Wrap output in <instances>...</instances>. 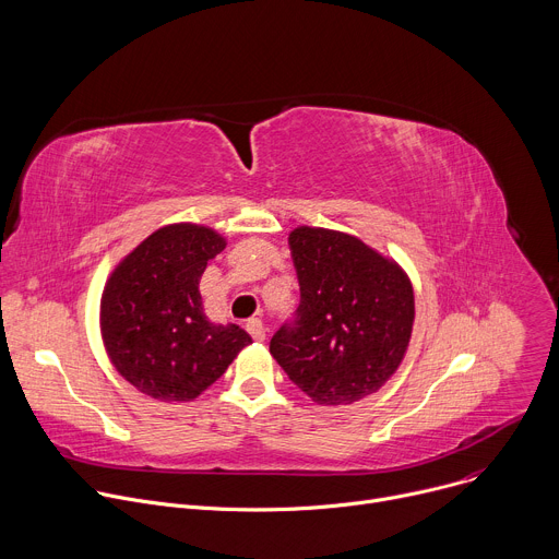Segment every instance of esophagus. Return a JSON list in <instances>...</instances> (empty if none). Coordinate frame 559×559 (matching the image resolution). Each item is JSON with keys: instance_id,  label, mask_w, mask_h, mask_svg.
Segmentation results:
<instances>
[{"instance_id": "obj_1", "label": "esophagus", "mask_w": 559, "mask_h": 559, "mask_svg": "<svg viewBox=\"0 0 559 559\" xmlns=\"http://www.w3.org/2000/svg\"><path fill=\"white\" fill-rule=\"evenodd\" d=\"M246 330L250 332V336H252L257 343L265 341V328H263L261 318H250V321L246 323Z\"/></svg>"}]
</instances>
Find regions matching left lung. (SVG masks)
I'll return each mask as SVG.
<instances>
[{"label": "left lung", "mask_w": 559, "mask_h": 559, "mask_svg": "<svg viewBox=\"0 0 559 559\" xmlns=\"http://www.w3.org/2000/svg\"><path fill=\"white\" fill-rule=\"evenodd\" d=\"M300 285L292 323L270 354L316 405H352L376 393L401 367L414 330L407 272L360 238L300 225L289 231Z\"/></svg>", "instance_id": "1"}]
</instances>
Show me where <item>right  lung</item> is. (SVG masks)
<instances>
[{
    "label": "right lung",
    "mask_w": 559,
    "mask_h": 559,
    "mask_svg": "<svg viewBox=\"0 0 559 559\" xmlns=\"http://www.w3.org/2000/svg\"><path fill=\"white\" fill-rule=\"evenodd\" d=\"M225 238L207 225L152 231L108 276L99 325L115 369L162 403H190L216 382L250 334L205 316L199 281Z\"/></svg>",
    "instance_id": "right-lung-1"
}]
</instances>
